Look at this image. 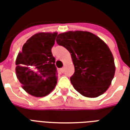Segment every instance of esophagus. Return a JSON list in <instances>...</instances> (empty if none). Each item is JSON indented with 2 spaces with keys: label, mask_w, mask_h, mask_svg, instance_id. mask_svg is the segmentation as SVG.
<instances>
[{
  "label": "esophagus",
  "mask_w": 130,
  "mask_h": 130,
  "mask_svg": "<svg viewBox=\"0 0 130 130\" xmlns=\"http://www.w3.org/2000/svg\"><path fill=\"white\" fill-rule=\"evenodd\" d=\"M64 70H65V68H60V71H61L62 72H64Z\"/></svg>",
  "instance_id": "34e87169"
}]
</instances>
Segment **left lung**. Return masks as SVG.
Returning a JSON list of instances; mask_svg holds the SVG:
<instances>
[{"label": "left lung", "instance_id": "8db88e82", "mask_svg": "<svg viewBox=\"0 0 130 130\" xmlns=\"http://www.w3.org/2000/svg\"><path fill=\"white\" fill-rule=\"evenodd\" d=\"M56 42L71 54L74 73L70 81L74 89L90 98L105 93L116 71L114 58L106 43L92 32L82 30L60 33Z\"/></svg>", "mask_w": 130, "mask_h": 130}]
</instances>
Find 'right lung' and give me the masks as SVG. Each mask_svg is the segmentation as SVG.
I'll return each mask as SVG.
<instances>
[{"mask_svg":"<svg viewBox=\"0 0 130 130\" xmlns=\"http://www.w3.org/2000/svg\"><path fill=\"white\" fill-rule=\"evenodd\" d=\"M57 35V32L35 34L27 40L17 55V77L23 89L30 95L46 96L56 86L58 76L51 48Z\"/></svg>","mask_w":130,"mask_h":130,"instance_id":"1","label":"right lung"}]
</instances>
